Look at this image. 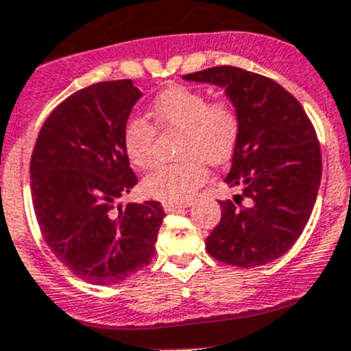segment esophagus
<instances>
[{"mask_svg":"<svg viewBox=\"0 0 351 351\" xmlns=\"http://www.w3.org/2000/svg\"><path fill=\"white\" fill-rule=\"evenodd\" d=\"M189 206H190L189 202H183V204L165 202V204H162V209H165L166 213H175V210H178V209H185V207H189Z\"/></svg>","mask_w":351,"mask_h":351,"instance_id":"34e87169","label":"esophagus"}]
</instances>
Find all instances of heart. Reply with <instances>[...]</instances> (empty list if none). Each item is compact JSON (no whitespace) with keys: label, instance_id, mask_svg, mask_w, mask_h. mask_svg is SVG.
<instances>
[{"label":"heart","instance_id":"b5f03b06","mask_svg":"<svg viewBox=\"0 0 351 351\" xmlns=\"http://www.w3.org/2000/svg\"><path fill=\"white\" fill-rule=\"evenodd\" d=\"M149 117L159 132H180L178 158L144 180V192L165 202L183 204L207 176L209 165H223L233 156L241 132V118L228 101H213L197 89L173 85L158 94ZM123 149L132 165L154 168L156 129L141 118L123 127Z\"/></svg>","mask_w":351,"mask_h":351}]
</instances>
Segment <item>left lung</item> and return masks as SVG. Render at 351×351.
<instances>
[{
	"label": "left lung",
	"instance_id": "left-lung-1",
	"mask_svg": "<svg viewBox=\"0 0 351 351\" xmlns=\"http://www.w3.org/2000/svg\"><path fill=\"white\" fill-rule=\"evenodd\" d=\"M185 80L223 87L241 118L231 169L240 193L219 200L221 221L206 238L216 261L257 267L287 254L311 217L321 185V145L302 104L278 82L237 66H213Z\"/></svg>",
	"mask_w": 351,
	"mask_h": 351
}]
</instances>
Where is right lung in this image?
Instances as JSON below:
<instances>
[{"instance_id":"add662e5","label":"right lung","mask_w":351,"mask_h":351,"mask_svg":"<svg viewBox=\"0 0 351 351\" xmlns=\"http://www.w3.org/2000/svg\"><path fill=\"white\" fill-rule=\"evenodd\" d=\"M142 93L134 82H97L58 104L32 158L30 192L40 234L84 281L113 285L147 266L166 216L158 200L117 206L137 185L123 127Z\"/></svg>"}]
</instances>
